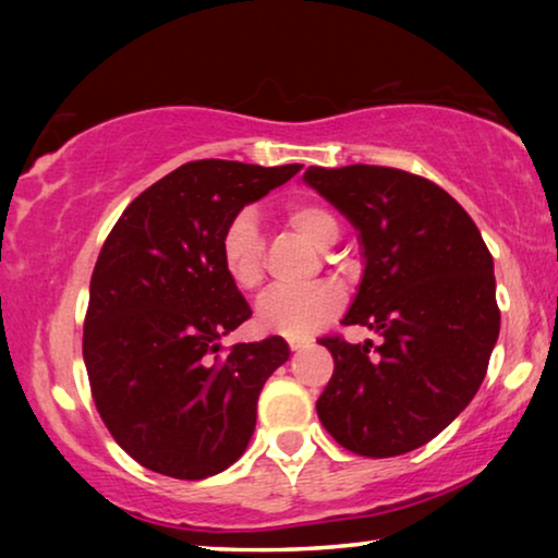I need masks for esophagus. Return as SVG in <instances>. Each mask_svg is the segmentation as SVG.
<instances>
[{"label": "esophagus", "instance_id": "34e87169", "mask_svg": "<svg viewBox=\"0 0 558 558\" xmlns=\"http://www.w3.org/2000/svg\"><path fill=\"white\" fill-rule=\"evenodd\" d=\"M307 345H310V340H296V338L289 340V350H302V348H307Z\"/></svg>", "mask_w": 558, "mask_h": 558}]
</instances>
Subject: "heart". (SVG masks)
<instances>
[{
	"instance_id": "1",
	"label": "heart",
	"mask_w": 558,
	"mask_h": 558,
	"mask_svg": "<svg viewBox=\"0 0 558 558\" xmlns=\"http://www.w3.org/2000/svg\"><path fill=\"white\" fill-rule=\"evenodd\" d=\"M284 220L294 233H300L312 246L325 251L338 243L342 226L338 213L330 205L310 201L289 203ZM264 235L251 210H241L228 220L218 241V256L226 277L241 292H254L264 281ZM345 304V294L330 281L304 289H274L258 302V325L266 332L284 338H310L325 323L338 315Z\"/></svg>"
}]
</instances>
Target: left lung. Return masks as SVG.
<instances>
[{"mask_svg": "<svg viewBox=\"0 0 558 558\" xmlns=\"http://www.w3.org/2000/svg\"><path fill=\"white\" fill-rule=\"evenodd\" d=\"M304 182L361 231L365 271L342 325L384 338L317 340L335 361L317 416L350 452L407 454L452 424L483 384L500 332L493 256L468 210L418 174L310 167Z\"/></svg>", "mask_w": 558, "mask_h": 558, "instance_id": "left-lung-1", "label": "left lung"}]
</instances>
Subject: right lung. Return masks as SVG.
<instances>
[{
    "instance_id": "obj_1",
    "label": "right lung",
    "mask_w": 558,
    "mask_h": 558,
    "mask_svg": "<svg viewBox=\"0 0 558 558\" xmlns=\"http://www.w3.org/2000/svg\"><path fill=\"white\" fill-rule=\"evenodd\" d=\"M296 172L300 165L187 162L134 197L104 241L83 361L106 429L142 468L203 480L246 449L258 393L289 348L279 335L226 353L218 345L251 317L218 241L243 205Z\"/></svg>"
}]
</instances>
